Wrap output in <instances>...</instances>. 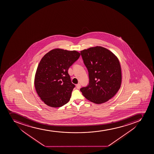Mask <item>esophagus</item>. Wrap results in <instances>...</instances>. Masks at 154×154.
Returning a JSON list of instances; mask_svg holds the SVG:
<instances>
[{
    "label": "esophagus",
    "mask_w": 154,
    "mask_h": 154,
    "mask_svg": "<svg viewBox=\"0 0 154 154\" xmlns=\"http://www.w3.org/2000/svg\"><path fill=\"white\" fill-rule=\"evenodd\" d=\"M81 87V84H78L76 85V88L77 89H79Z\"/></svg>",
    "instance_id": "esophagus-1"
}]
</instances>
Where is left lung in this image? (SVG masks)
Listing matches in <instances>:
<instances>
[{"label": "left lung", "instance_id": "obj_1", "mask_svg": "<svg viewBox=\"0 0 154 154\" xmlns=\"http://www.w3.org/2000/svg\"><path fill=\"white\" fill-rule=\"evenodd\" d=\"M89 81L80 89L83 96L96 104L106 102L116 94L122 83V70L117 57L108 49L96 46L81 51Z\"/></svg>", "mask_w": 154, "mask_h": 154}]
</instances>
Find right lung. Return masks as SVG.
Masks as SVG:
<instances>
[{
	"label": "right lung",
	"mask_w": 154,
	"mask_h": 154,
	"mask_svg": "<svg viewBox=\"0 0 154 154\" xmlns=\"http://www.w3.org/2000/svg\"><path fill=\"white\" fill-rule=\"evenodd\" d=\"M76 51L55 49L43 57L35 78V90L42 100L49 106H62L70 100L75 86L71 81L69 68L79 58Z\"/></svg>",
	"instance_id": "add662e5"
}]
</instances>
